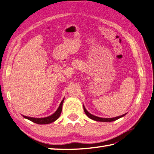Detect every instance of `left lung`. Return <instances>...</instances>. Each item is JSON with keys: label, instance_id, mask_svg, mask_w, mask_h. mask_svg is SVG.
<instances>
[{"label": "left lung", "instance_id": "1", "mask_svg": "<svg viewBox=\"0 0 154 154\" xmlns=\"http://www.w3.org/2000/svg\"><path fill=\"white\" fill-rule=\"evenodd\" d=\"M83 107H84V112H85V114L87 115V116H88V118H90V119H92V120H93L98 121V122H113V121H115V120H118V119H119V118L124 116L126 114H125L124 115H122V116H117V117H115V118H100V117H98V116H94L92 114H91L90 113H89L87 111V109L85 108V107H84V106H83Z\"/></svg>", "mask_w": 154, "mask_h": 154}]
</instances>
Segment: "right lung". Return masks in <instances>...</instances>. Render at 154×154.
I'll use <instances>...</instances> for the list:
<instances>
[{
	"instance_id": "right-lung-1",
	"label": "right lung",
	"mask_w": 154,
	"mask_h": 154,
	"mask_svg": "<svg viewBox=\"0 0 154 154\" xmlns=\"http://www.w3.org/2000/svg\"><path fill=\"white\" fill-rule=\"evenodd\" d=\"M64 100H62V102L60 104L58 108L57 109L54 114L48 117H45V118H32V117H29V116H23L27 119V120H29L31 122H34V123H36L38 124H51L52 122H54L56 121L57 119L60 117V114L62 112V104H63L64 102Z\"/></svg>"
}]
</instances>
